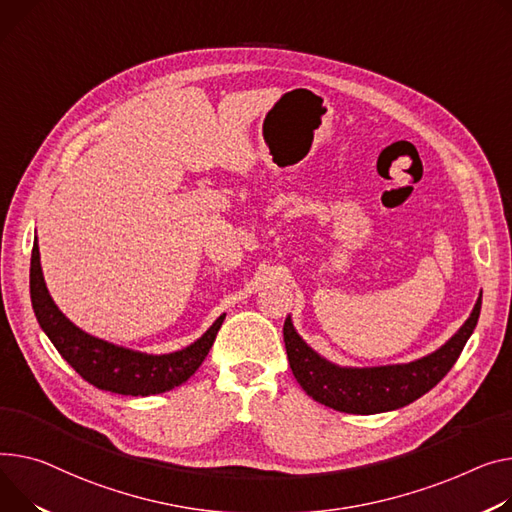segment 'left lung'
I'll return each instance as SVG.
<instances>
[{
	"label": "left lung",
	"instance_id": "left-lung-1",
	"mask_svg": "<svg viewBox=\"0 0 512 512\" xmlns=\"http://www.w3.org/2000/svg\"><path fill=\"white\" fill-rule=\"evenodd\" d=\"M482 296L465 325L434 354L410 364L377 368H339L306 346L290 317L284 323V344L296 381L315 401L346 414H379L403 407L428 393L447 377L480 319Z\"/></svg>",
	"mask_w": 512,
	"mask_h": 512
}]
</instances>
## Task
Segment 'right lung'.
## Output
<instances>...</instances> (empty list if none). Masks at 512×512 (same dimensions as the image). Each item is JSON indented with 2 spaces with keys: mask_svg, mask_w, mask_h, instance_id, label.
<instances>
[{
  "mask_svg": "<svg viewBox=\"0 0 512 512\" xmlns=\"http://www.w3.org/2000/svg\"><path fill=\"white\" fill-rule=\"evenodd\" d=\"M30 298L39 325L84 381L102 391L133 397L164 393L183 385L206 360L224 321L222 315L195 344L164 356H148L102 342L78 329L55 306L43 280L37 241L30 257Z\"/></svg>",
  "mask_w": 512,
  "mask_h": 512,
  "instance_id": "right-lung-1",
  "label": "right lung"
}]
</instances>
